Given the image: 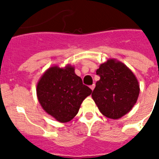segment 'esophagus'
<instances>
[{"label": "esophagus", "instance_id": "obj_1", "mask_svg": "<svg viewBox=\"0 0 159 159\" xmlns=\"http://www.w3.org/2000/svg\"><path fill=\"white\" fill-rule=\"evenodd\" d=\"M95 84H92V85H91V86H90V88H91V89H92V91H93L94 88H95Z\"/></svg>", "mask_w": 159, "mask_h": 159}]
</instances>
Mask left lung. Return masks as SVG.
<instances>
[{
    "label": "left lung",
    "mask_w": 159,
    "mask_h": 159,
    "mask_svg": "<svg viewBox=\"0 0 159 159\" xmlns=\"http://www.w3.org/2000/svg\"><path fill=\"white\" fill-rule=\"evenodd\" d=\"M100 80L95 84L92 96L101 113L117 119L130 111L139 95L135 75L121 62L108 60L97 69Z\"/></svg>",
    "instance_id": "left-lung-1"
}]
</instances>
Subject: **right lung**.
Wrapping results in <instances>:
<instances>
[{
	"label": "right lung",
	"mask_w": 159,
	"mask_h": 159,
	"mask_svg": "<svg viewBox=\"0 0 159 159\" xmlns=\"http://www.w3.org/2000/svg\"><path fill=\"white\" fill-rule=\"evenodd\" d=\"M92 92L71 66L50 67L41 76L36 88L38 100L43 110L61 123L75 117L83 101Z\"/></svg>",
	"instance_id": "right-lung-1"
}]
</instances>
